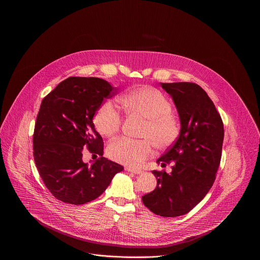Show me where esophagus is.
<instances>
[{
  "label": "esophagus",
  "instance_id": "obj_1",
  "mask_svg": "<svg viewBox=\"0 0 260 260\" xmlns=\"http://www.w3.org/2000/svg\"><path fill=\"white\" fill-rule=\"evenodd\" d=\"M125 171L127 172H131V173H134V174H141L142 173V170H139V169H133V168H129V167H125L124 168Z\"/></svg>",
  "mask_w": 260,
  "mask_h": 260
}]
</instances>
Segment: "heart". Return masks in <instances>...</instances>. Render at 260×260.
I'll use <instances>...</instances> for the list:
<instances>
[{"label":"heart","instance_id":"obj_1","mask_svg":"<svg viewBox=\"0 0 260 260\" xmlns=\"http://www.w3.org/2000/svg\"><path fill=\"white\" fill-rule=\"evenodd\" d=\"M119 101L127 113L145 118L141 131L144 138L120 137L113 140L107 147L109 158L136 168L152 155L154 144L159 149H166L179 138L181 122L172 112L173 105L169 98L157 88L140 86L124 93ZM93 123L101 135L111 137L119 132L122 116L115 105L107 101L98 109Z\"/></svg>","mask_w":260,"mask_h":260}]
</instances>
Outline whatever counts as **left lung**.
<instances>
[{
    "label": "left lung",
    "instance_id": "8db88e82",
    "mask_svg": "<svg viewBox=\"0 0 260 260\" xmlns=\"http://www.w3.org/2000/svg\"><path fill=\"white\" fill-rule=\"evenodd\" d=\"M171 94L181 121L177 141L158 158L172 173L153 171L157 186L142 197L143 204L161 217H177L191 211L209 192L218 171L224 127L207 92L192 82L161 83Z\"/></svg>",
    "mask_w": 260,
    "mask_h": 260
}]
</instances>
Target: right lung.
Instances as JSON below:
<instances>
[{
	"instance_id": "1",
	"label": "right lung",
	"mask_w": 260,
	"mask_h": 260,
	"mask_svg": "<svg viewBox=\"0 0 260 260\" xmlns=\"http://www.w3.org/2000/svg\"><path fill=\"white\" fill-rule=\"evenodd\" d=\"M114 88L95 77H69L42 101L32 136L34 159L45 186L67 204L99 198L123 167L103 157L104 142L92 118ZM86 147L100 157L83 162Z\"/></svg>"
}]
</instances>
